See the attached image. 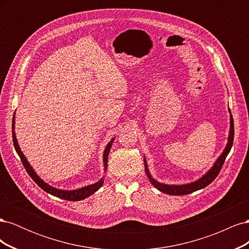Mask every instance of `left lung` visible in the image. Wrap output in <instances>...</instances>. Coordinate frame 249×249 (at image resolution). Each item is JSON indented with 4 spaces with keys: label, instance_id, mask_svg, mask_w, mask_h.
<instances>
[{
    "label": "left lung",
    "instance_id": "1",
    "mask_svg": "<svg viewBox=\"0 0 249 249\" xmlns=\"http://www.w3.org/2000/svg\"><path fill=\"white\" fill-rule=\"evenodd\" d=\"M230 112H231V110H230ZM233 134H235V129H233V119H232L231 113V130H230L228 145H227V147H225L222 155L219 158H218V160L214 164V166L212 167V169H211L205 177H202L201 178L196 180V182L188 184V185H180V186H172V185L161 184L159 182H157V180H155L152 178V176L149 175L148 169H147V165H146V162L144 160L145 172H146V176H147L148 179L150 180V183H152L157 188L158 190H160L161 192H164V193L169 194V195H186V194H190L194 191H197L199 189H202V188H205V187H207L208 185L212 183L213 180L217 178V176L219 175V172H220V170L223 166V163H224L225 159H227V157H228L229 153L231 152V148L232 146Z\"/></svg>",
    "mask_w": 249,
    "mask_h": 249
}]
</instances>
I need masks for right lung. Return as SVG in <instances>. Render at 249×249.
Here are the masks:
<instances>
[{
    "instance_id": "1",
    "label": "right lung",
    "mask_w": 249,
    "mask_h": 249,
    "mask_svg": "<svg viewBox=\"0 0 249 249\" xmlns=\"http://www.w3.org/2000/svg\"><path fill=\"white\" fill-rule=\"evenodd\" d=\"M12 129H14V116H13V120H12ZM12 139H13V145H14V148H16L17 153L18 154L19 158H20V161L22 163V165H24V167L26 168L27 172L29 173V176L32 178V179L34 180V182L38 185L41 189L43 191H46L52 195H54V196H57V197H60V198H63V199H66V200H71V201H78V200H82L84 199L88 196H90V195L93 194L95 191H97L100 189V188L102 187V185L104 184V178H101L99 182L93 184V185H90V186H87V187H84V188H81V189H78V190H72V191H65V190H59V189H56V188L52 187V186H49L48 184H46L43 182L42 179L39 178V177L36 175V173L34 172V170L32 169V167L30 166V164L27 162V159L26 157L22 155V153L20 152L19 149V146L18 144V140L16 138V133H14V131H12ZM113 140L112 139L109 143L108 145L106 146V148H105V152H104V164H105V168H107V165H108V155H109V152H110V148H111V145L113 143Z\"/></svg>"
}]
</instances>
